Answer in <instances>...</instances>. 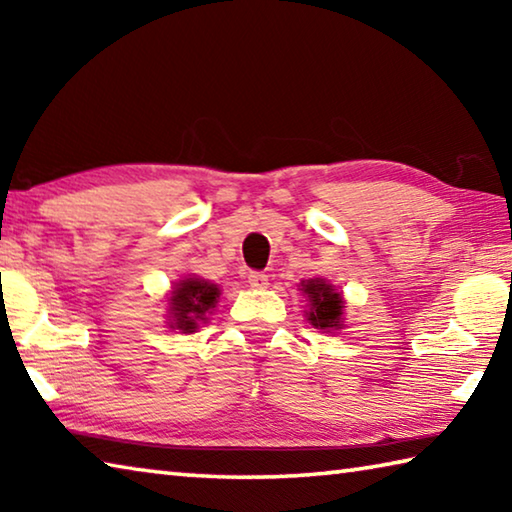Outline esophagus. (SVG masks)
Returning <instances> with one entry per match:
<instances>
[{
	"label": "esophagus",
	"instance_id": "34e87169",
	"mask_svg": "<svg viewBox=\"0 0 512 512\" xmlns=\"http://www.w3.org/2000/svg\"><path fill=\"white\" fill-rule=\"evenodd\" d=\"M248 284L255 289H264L268 284V275L262 271H250L248 273Z\"/></svg>",
	"mask_w": 512,
	"mask_h": 512
}]
</instances>
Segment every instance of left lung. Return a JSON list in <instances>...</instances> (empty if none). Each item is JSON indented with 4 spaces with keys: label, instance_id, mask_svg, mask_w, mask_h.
I'll use <instances>...</instances> for the list:
<instances>
[{
    "label": "left lung",
    "instance_id": "obj_1",
    "mask_svg": "<svg viewBox=\"0 0 512 512\" xmlns=\"http://www.w3.org/2000/svg\"><path fill=\"white\" fill-rule=\"evenodd\" d=\"M302 291L307 293L311 302L309 323L318 329H341L343 298L341 293L329 287L323 280H307L302 284Z\"/></svg>",
    "mask_w": 512,
    "mask_h": 512
}]
</instances>
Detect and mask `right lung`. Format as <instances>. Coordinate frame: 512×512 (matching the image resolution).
<instances>
[{
	"instance_id": "add662e5",
	"label": "right lung",
	"mask_w": 512,
	"mask_h": 512,
	"mask_svg": "<svg viewBox=\"0 0 512 512\" xmlns=\"http://www.w3.org/2000/svg\"><path fill=\"white\" fill-rule=\"evenodd\" d=\"M171 318L173 329H183V332H194L198 320H205V314L214 309L219 300V287L198 277H187L171 293Z\"/></svg>"
}]
</instances>
